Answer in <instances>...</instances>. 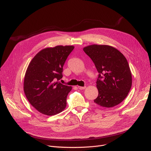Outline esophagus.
Here are the masks:
<instances>
[{"mask_svg":"<svg viewBox=\"0 0 151 151\" xmlns=\"http://www.w3.org/2000/svg\"><path fill=\"white\" fill-rule=\"evenodd\" d=\"M78 89H81V90H83V89H86V86H84V87L78 86Z\"/></svg>","mask_w":151,"mask_h":151,"instance_id":"34e87169","label":"esophagus"}]
</instances>
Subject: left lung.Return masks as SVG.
<instances>
[{
	"label": "left lung",
	"mask_w": 151,
	"mask_h": 151,
	"mask_svg": "<svg viewBox=\"0 0 151 151\" xmlns=\"http://www.w3.org/2000/svg\"><path fill=\"white\" fill-rule=\"evenodd\" d=\"M83 50L99 73L97 80L99 96L94 102L106 108L119 105L127 96L132 87V73L126 58L108 45H92Z\"/></svg>",
	"instance_id": "1"
}]
</instances>
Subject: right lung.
Wrapping results in <instances>:
<instances>
[{"label": "right lung", "instance_id": "right-lung-1", "mask_svg": "<svg viewBox=\"0 0 151 151\" xmlns=\"http://www.w3.org/2000/svg\"><path fill=\"white\" fill-rule=\"evenodd\" d=\"M73 46H57L40 51L31 60L24 81V91L30 104L40 113L57 114L67 105L71 87L59 83L63 66Z\"/></svg>", "mask_w": 151, "mask_h": 151}]
</instances>
